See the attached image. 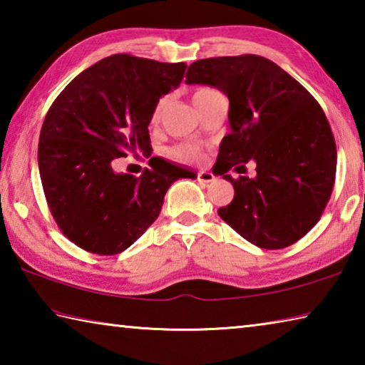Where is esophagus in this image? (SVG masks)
Returning a JSON list of instances; mask_svg holds the SVG:
<instances>
[{"instance_id": "34e87169", "label": "esophagus", "mask_w": 365, "mask_h": 365, "mask_svg": "<svg viewBox=\"0 0 365 365\" xmlns=\"http://www.w3.org/2000/svg\"><path fill=\"white\" fill-rule=\"evenodd\" d=\"M196 178H197V182H201V183H209V182L214 180V175L211 174V172L201 170V172H197V174H196Z\"/></svg>"}]
</instances>
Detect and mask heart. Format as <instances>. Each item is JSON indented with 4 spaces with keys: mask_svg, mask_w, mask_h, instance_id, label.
I'll list each match as a JSON object with an SVG mask.
<instances>
[{
    "mask_svg": "<svg viewBox=\"0 0 365 365\" xmlns=\"http://www.w3.org/2000/svg\"><path fill=\"white\" fill-rule=\"evenodd\" d=\"M214 91L215 90L207 88V86H200V88H196L193 91V95H191V100H193L195 106L196 108L200 106V104L205 101L209 95H212ZM168 104H169L168 96L159 98L158 103L154 104V108H153L151 123H158L160 120V117H163L164 110L168 109ZM168 154H169V158H172L174 160H180V163H197V160H201L202 156H205V153H202L200 146L191 145V143H180V145L172 146L170 150L168 151Z\"/></svg>",
    "mask_w": 365,
    "mask_h": 365,
    "instance_id": "b5f03b06",
    "label": "heart"
}]
</instances>
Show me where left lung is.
I'll return each mask as SVG.
<instances>
[{
    "label": "left lung",
    "instance_id": "obj_1",
    "mask_svg": "<svg viewBox=\"0 0 365 365\" xmlns=\"http://www.w3.org/2000/svg\"><path fill=\"white\" fill-rule=\"evenodd\" d=\"M187 83L228 96L232 132L224 137L217 174L235 188L219 215L250 243L282 250L317 224L336 174V145L314 96L282 67L257 54L195 61ZM257 163L256 179L226 172Z\"/></svg>",
    "mask_w": 365,
    "mask_h": 365
}]
</instances>
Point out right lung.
<instances>
[{"instance_id":"1","label":"right lung","mask_w":365,"mask_h":365,"mask_svg":"<svg viewBox=\"0 0 365 365\" xmlns=\"http://www.w3.org/2000/svg\"><path fill=\"white\" fill-rule=\"evenodd\" d=\"M187 64L132 54L98 61L72 80L49 108L38 143V169L49 211L78 248L119 255L158 219L164 196L195 172L150 159L140 177L114 164L150 150L154 104L180 85Z\"/></svg>"}]
</instances>
